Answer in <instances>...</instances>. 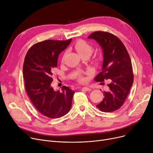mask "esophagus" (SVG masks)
Returning a JSON list of instances; mask_svg holds the SVG:
<instances>
[{
	"label": "esophagus",
	"mask_w": 153,
	"mask_h": 153,
	"mask_svg": "<svg viewBox=\"0 0 153 153\" xmlns=\"http://www.w3.org/2000/svg\"><path fill=\"white\" fill-rule=\"evenodd\" d=\"M82 91H91V89H90V88L87 87H82Z\"/></svg>",
	"instance_id": "34e87169"
}]
</instances>
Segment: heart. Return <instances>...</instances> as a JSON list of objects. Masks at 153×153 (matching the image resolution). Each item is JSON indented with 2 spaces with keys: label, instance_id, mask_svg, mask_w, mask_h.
<instances>
[{
  "label": "heart",
  "instance_id": "heart-1",
  "mask_svg": "<svg viewBox=\"0 0 153 153\" xmlns=\"http://www.w3.org/2000/svg\"><path fill=\"white\" fill-rule=\"evenodd\" d=\"M74 47L78 53L81 56H83L85 54L90 56L93 50L92 46L82 39H79L77 41L74 45ZM77 78L78 81L81 82H84L85 80V77L81 74H79L77 76Z\"/></svg>",
  "mask_w": 153,
  "mask_h": 153
}]
</instances>
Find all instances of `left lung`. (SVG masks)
Returning <instances> with one entry per match:
<instances>
[{
	"mask_svg": "<svg viewBox=\"0 0 153 153\" xmlns=\"http://www.w3.org/2000/svg\"><path fill=\"white\" fill-rule=\"evenodd\" d=\"M101 46L103 60L102 71L95 77L97 82L109 79V90L97 105L102 111L112 112L121 107L133 83L131 61L125 46L118 37L105 31H95L89 37Z\"/></svg>",
	"mask_w": 153,
	"mask_h": 153,
	"instance_id": "1",
	"label": "left lung"
}]
</instances>
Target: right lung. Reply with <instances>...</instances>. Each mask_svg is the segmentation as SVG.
I'll return each mask as SVG.
<instances>
[{
  "label": "right lung",
  "instance_id": "1",
  "mask_svg": "<svg viewBox=\"0 0 153 153\" xmlns=\"http://www.w3.org/2000/svg\"><path fill=\"white\" fill-rule=\"evenodd\" d=\"M71 41L45 40L32 46L25 56L23 74L27 94L38 111L48 118L65 115L72 106L74 91L64 86L56 91L51 85L59 54Z\"/></svg>",
  "mask_w": 153,
  "mask_h": 153
}]
</instances>
